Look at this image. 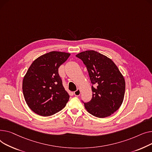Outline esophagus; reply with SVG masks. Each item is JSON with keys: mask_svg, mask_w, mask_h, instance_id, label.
<instances>
[{"mask_svg": "<svg viewBox=\"0 0 152 152\" xmlns=\"http://www.w3.org/2000/svg\"><path fill=\"white\" fill-rule=\"evenodd\" d=\"M74 95L75 96H78L80 95V89H77V90L75 91H74Z\"/></svg>", "mask_w": 152, "mask_h": 152, "instance_id": "esophagus-1", "label": "esophagus"}]
</instances>
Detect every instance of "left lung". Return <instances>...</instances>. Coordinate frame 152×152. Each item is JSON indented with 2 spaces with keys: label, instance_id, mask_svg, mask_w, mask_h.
<instances>
[{
  "label": "left lung",
  "instance_id": "8db88e82",
  "mask_svg": "<svg viewBox=\"0 0 152 152\" xmlns=\"http://www.w3.org/2000/svg\"><path fill=\"white\" fill-rule=\"evenodd\" d=\"M76 56L83 62L93 84L92 99L84 103L85 109L94 117H109L123 101L125 81L123 75L112 59L94 50L81 52Z\"/></svg>",
  "mask_w": 152,
  "mask_h": 152
}]
</instances>
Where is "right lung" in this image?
Wrapping results in <instances>:
<instances>
[{
  "label": "right lung",
  "instance_id": "right-lung-1",
  "mask_svg": "<svg viewBox=\"0 0 152 152\" xmlns=\"http://www.w3.org/2000/svg\"><path fill=\"white\" fill-rule=\"evenodd\" d=\"M70 53L51 51L34 61L24 77L23 92L29 107L43 117L64 108L69 95L62 85L58 68Z\"/></svg>",
  "mask_w": 152,
  "mask_h": 152
}]
</instances>
